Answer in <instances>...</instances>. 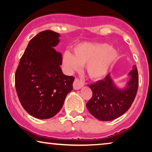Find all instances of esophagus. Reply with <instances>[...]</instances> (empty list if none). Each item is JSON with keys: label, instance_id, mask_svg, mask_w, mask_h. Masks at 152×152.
I'll return each mask as SVG.
<instances>
[{"label": "esophagus", "instance_id": "esophagus-1", "mask_svg": "<svg viewBox=\"0 0 152 152\" xmlns=\"http://www.w3.org/2000/svg\"><path fill=\"white\" fill-rule=\"evenodd\" d=\"M84 86V82H82V80H80V79L75 78L74 82H73V88L75 90H78V89H80L82 87Z\"/></svg>", "mask_w": 152, "mask_h": 152}]
</instances>
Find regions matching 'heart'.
<instances>
[{
    "instance_id": "1",
    "label": "heart",
    "mask_w": 152,
    "mask_h": 152,
    "mask_svg": "<svg viewBox=\"0 0 152 152\" xmlns=\"http://www.w3.org/2000/svg\"><path fill=\"white\" fill-rule=\"evenodd\" d=\"M118 56L114 48L106 44L84 43L73 48V55L66 52L63 62L69 71L80 69L86 65L88 75L95 80H101L107 75L110 67Z\"/></svg>"
}]
</instances>
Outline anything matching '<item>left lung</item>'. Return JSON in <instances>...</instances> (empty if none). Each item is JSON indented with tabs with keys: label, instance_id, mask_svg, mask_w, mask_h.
I'll use <instances>...</instances> for the list:
<instances>
[{
	"label": "left lung",
	"instance_id": "1",
	"mask_svg": "<svg viewBox=\"0 0 152 152\" xmlns=\"http://www.w3.org/2000/svg\"><path fill=\"white\" fill-rule=\"evenodd\" d=\"M129 75L131 80L123 90L114 85L109 74L103 80L88 85L93 95L86 107L91 115L102 121H111L128 111L138 88V73L136 66H133Z\"/></svg>",
	"mask_w": 152,
	"mask_h": 152
}]
</instances>
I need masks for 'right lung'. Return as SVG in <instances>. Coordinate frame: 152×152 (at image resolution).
Returning <instances> with one entry per match:
<instances>
[{
    "label": "right lung",
    "instance_id": "right-lung-1",
    "mask_svg": "<svg viewBox=\"0 0 152 152\" xmlns=\"http://www.w3.org/2000/svg\"><path fill=\"white\" fill-rule=\"evenodd\" d=\"M59 34L39 32L29 42L15 73V87L22 107L33 117L48 119L63 107L75 77L63 74L61 53L54 48Z\"/></svg>",
    "mask_w": 152,
    "mask_h": 152
}]
</instances>
